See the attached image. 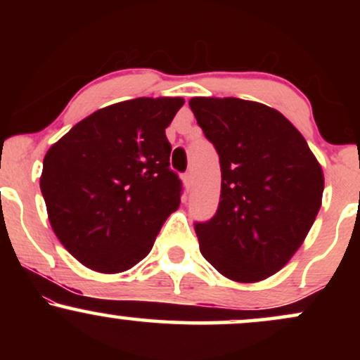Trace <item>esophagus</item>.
I'll use <instances>...</instances> for the list:
<instances>
[{
  "label": "esophagus",
  "mask_w": 360,
  "mask_h": 360,
  "mask_svg": "<svg viewBox=\"0 0 360 360\" xmlns=\"http://www.w3.org/2000/svg\"><path fill=\"white\" fill-rule=\"evenodd\" d=\"M183 181H184V186H186V188H191V186H193V174H191V172H186V174L183 176Z\"/></svg>",
  "instance_id": "esophagus-1"
}]
</instances>
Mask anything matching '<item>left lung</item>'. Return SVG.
Wrapping results in <instances>:
<instances>
[{"label": "left lung", "instance_id": "obj_1", "mask_svg": "<svg viewBox=\"0 0 360 360\" xmlns=\"http://www.w3.org/2000/svg\"><path fill=\"white\" fill-rule=\"evenodd\" d=\"M198 125L220 155V205L196 223L203 257L225 278L259 283L304 242L323 196V171L298 128L271 106L191 98Z\"/></svg>", "mask_w": 360, "mask_h": 360}]
</instances>
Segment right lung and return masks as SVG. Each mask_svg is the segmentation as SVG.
Wrapping results in <instances>:
<instances>
[{"label":"right lung","instance_id":"right-lung-1","mask_svg":"<svg viewBox=\"0 0 360 360\" xmlns=\"http://www.w3.org/2000/svg\"><path fill=\"white\" fill-rule=\"evenodd\" d=\"M183 105V98L115 103L81 120L45 154L40 189L49 221L82 266L103 274L131 269L179 208L166 128Z\"/></svg>","mask_w":360,"mask_h":360}]
</instances>
